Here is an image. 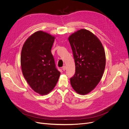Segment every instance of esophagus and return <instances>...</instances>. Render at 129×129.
Returning <instances> with one entry per match:
<instances>
[{
  "label": "esophagus",
  "mask_w": 129,
  "mask_h": 129,
  "mask_svg": "<svg viewBox=\"0 0 129 129\" xmlns=\"http://www.w3.org/2000/svg\"><path fill=\"white\" fill-rule=\"evenodd\" d=\"M62 69H63V70L64 71H65L66 70V66H64L63 67Z\"/></svg>",
  "instance_id": "obj_1"
}]
</instances>
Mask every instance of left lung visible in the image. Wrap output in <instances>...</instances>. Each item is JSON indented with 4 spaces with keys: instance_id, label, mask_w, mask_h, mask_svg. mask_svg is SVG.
<instances>
[{
    "instance_id": "1",
    "label": "left lung",
    "mask_w": 129,
    "mask_h": 129,
    "mask_svg": "<svg viewBox=\"0 0 129 129\" xmlns=\"http://www.w3.org/2000/svg\"><path fill=\"white\" fill-rule=\"evenodd\" d=\"M75 64V73L70 78L76 92L86 94L96 87L106 66L105 52L99 39L90 31L81 29L69 38Z\"/></svg>"
}]
</instances>
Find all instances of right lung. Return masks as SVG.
Instances as JSON below:
<instances>
[{
  "label": "right lung",
  "instance_id": "right-lung-1",
  "mask_svg": "<svg viewBox=\"0 0 129 129\" xmlns=\"http://www.w3.org/2000/svg\"><path fill=\"white\" fill-rule=\"evenodd\" d=\"M54 39L50 34L39 31L28 38L22 48L23 75L31 88L41 95L53 90L60 74L51 53Z\"/></svg>",
  "mask_w": 129,
  "mask_h": 129
}]
</instances>
